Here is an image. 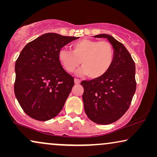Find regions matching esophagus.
<instances>
[{
  "instance_id": "34e87169",
  "label": "esophagus",
  "mask_w": 157,
  "mask_h": 157,
  "mask_svg": "<svg viewBox=\"0 0 157 157\" xmlns=\"http://www.w3.org/2000/svg\"><path fill=\"white\" fill-rule=\"evenodd\" d=\"M80 82H81V81L79 80V79H78V78L74 79V83H76V84H78V83H80Z\"/></svg>"
}]
</instances>
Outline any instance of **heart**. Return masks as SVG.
<instances>
[{
	"label": "heart",
	"instance_id": "1",
	"mask_svg": "<svg viewBox=\"0 0 157 157\" xmlns=\"http://www.w3.org/2000/svg\"><path fill=\"white\" fill-rule=\"evenodd\" d=\"M59 63L68 72H74L80 63L83 68L78 74L92 78L101 77L109 70L114 59V49L107 41L82 39L72 44V51L60 49Z\"/></svg>",
	"mask_w": 157,
	"mask_h": 157
}]
</instances>
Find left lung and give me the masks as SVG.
Segmentation results:
<instances>
[{
	"mask_svg": "<svg viewBox=\"0 0 157 157\" xmlns=\"http://www.w3.org/2000/svg\"><path fill=\"white\" fill-rule=\"evenodd\" d=\"M94 37L108 39L114 49V59L104 76L81 81L82 98L89 119L106 125L119 120L129 108L136 89V66L126 47L112 36L99 34Z\"/></svg>",
	"mask_w": 157,
	"mask_h": 157,
	"instance_id": "left-lung-1",
	"label": "left lung"
}]
</instances>
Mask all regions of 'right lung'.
<instances>
[{"label": "right lung", "mask_w": 157, "mask_h": 157, "mask_svg": "<svg viewBox=\"0 0 157 157\" xmlns=\"http://www.w3.org/2000/svg\"><path fill=\"white\" fill-rule=\"evenodd\" d=\"M78 38L48 33L29 42L15 64L14 92L30 117L48 121L59 114L74 86V77L63 69L58 53Z\"/></svg>", "instance_id": "add662e5"}]
</instances>
